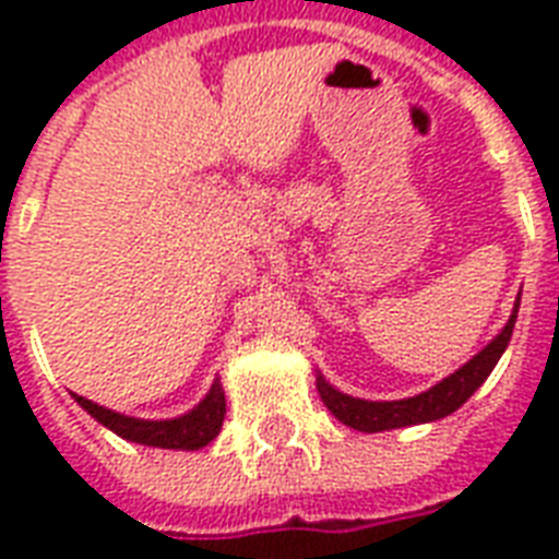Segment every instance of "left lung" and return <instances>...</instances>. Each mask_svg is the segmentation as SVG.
<instances>
[{
    "mask_svg": "<svg viewBox=\"0 0 559 559\" xmlns=\"http://www.w3.org/2000/svg\"><path fill=\"white\" fill-rule=\"evenodd\" d=\"M516 313H520V301L513 305V313L502 328V333L485 350H478L467 366H461L447 380H441L424 394H415V397L380 400V403L377 400L350 397V394H342V391L333 389L322 373L316 377V389L322 394L324 406L333 412V417L350 426V429H359V432H385V429H400V426L441 420V417L452 415L455 408L464 406L473 397V391L490 377V371H493L499 357L508 348V342H511Z\"/></svg>",
    "mask_w": 559,
    "mask_h": 559,
    "instance_id": "1",
    "label": "left lung"
}]
</instances>
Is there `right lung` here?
Listing matches in <instances>:
<instances>
[{
	"label": "right lung",
	"instance_id": "add662e5",
	"mask_svg": "<svg viewBox=\"0 0 559 559\" xmlns=\"http://www.w3.org/2000/svg\"><path fill=\"white\" fill-rule=\"evenodd\" d=\"M74 400L90 412L98 424L124 438V441L144 443V447H159V450H202L205 443L217 438L223 417H226V394L219 380H214L211 391L205 394L200 406H193L188 415L174 417V420H139V417L118 415L112 408H104L86 397Z\"/></svg>",
	"mask_w": 559,
	"mask_h": 559
}]
</instances>
